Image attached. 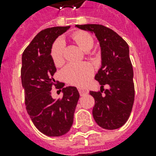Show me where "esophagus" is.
I'll return each mask as SVG.
<instances>
[{
	"mask_svg": "<svg viewBox=\"0 0 156 156\" xmlns=\"http://www.w3.org/2000/svg\"><path fill=\"white\" fill-rule=\"evenodd\" d=\"M78 91H79V94H80L81 96L88 93V90L85 89V88H78Z\"/></svg>",
	"mask_w": 156,
	"mask_h": 156,
	"instance_id": "esophagus-1",
	"label": "esophagus"
}]
</instances>
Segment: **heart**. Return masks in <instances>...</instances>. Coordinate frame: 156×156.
<instances>
[{
	"label": "heart",
	"mask_w": 156,
	"mask_h": 156,
	"mask_svg": "<svg viewBox=\"0 0 156 156\" xmlns=\"http://www.w3.org/2000/svg\"><path fill=\"white\" fill-rule=\"evenodd\" d=\"M73 40L85 52L90 51L94 45L92 36L84 31H78L73 35ZM65 40L59 38L52 48V61L56 66H60L64 61ZM64 78L66 82L75 86H84L89 82L93 74V68L88 63H70L62 70Z\"/></svg>",
	"instance_id": "1"
}]
</instances>
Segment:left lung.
<instances>
[{"label": "left lung", "instance_id": "8db88e82", "mask_svg": "<svg viewBox=\"0 0 156 156\" xmlns=\"http://www.w3.org/2000/svg\"><path fill=\"white\" fill-rule=\"evenodd\" d=\"M95 34L100 43L101 67L95 74L100 91L90 90L95 99L92 115L95 122L105 129H116L129 117L134 100L133 70L127 43L114 30L99 24L76 25ZM108 85V89H103ZM105 90V95H102Z\"/></svg>", "mask_w": 156, "mask_h": 156}]
</instances>
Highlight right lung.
<instances>
[{
	"instance_id": "add662e5",
	"label": "right lung",
	"mask_w": 156,
	"mask_h": 156,
	"mask_svg": "<svg viewBox=\"0 0 156 156\" xmlns=\"http://www.w3.org/2000/svg\"><path fill=\"white\" fill-rule=\"evenodd\" d=\"M68 27H55L40 31L22 56V85L25 92L27 111L33 124L44 134L59 137L66 134L73 122V114L79 99L75 87H63V96L53 99L51 90L56 66L52 61V44L56 38L69 30Z\"/></svg>"
}]
</instances>
